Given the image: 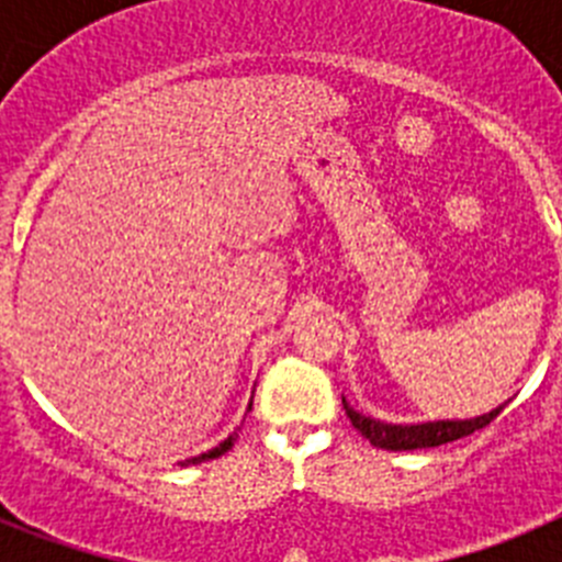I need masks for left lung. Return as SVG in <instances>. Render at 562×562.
<instances>
[{"instance_id":"8db88e82","label":"left lung","mask_w":562,"mask_h":562,"mask_svg":"<svg viewBox=\"0 0 562 562\" xmlns=\"http://www.w3.org/2000/svg\"><path fill=\"white\" fill-rule=\"evenodd\" d=\"M342 408L349 422L360 430L366 439L382 450H422V448H439V445H448V441L464 439V436L475 434V430L486 428L495 416L504 408H495L490 414L479 416V419L467 422H428V425H385V422L366 419V416L357 414L355 408L346 405L342 400Z\"/></svg>"}]
</instances>
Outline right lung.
<instances>
[{"label":"right lung","mask_w":562,"mask_h":562,"mask_svg":"<svg viewBox=\"0 0 562 562\" xmlns=\"http://www.w3.org/2000/svg\"><path fill=\"white\" fill-rule=\"evenodd\" d=\"M233 441H236V434L233 436H227L225 441H222L220 448H213V450H207V453H202V456H196V459H188L186 464H200V461H207V459H220L222 453H227V450L233 448Z\"/></svg>","instance_id":"1"}]
</instances>
